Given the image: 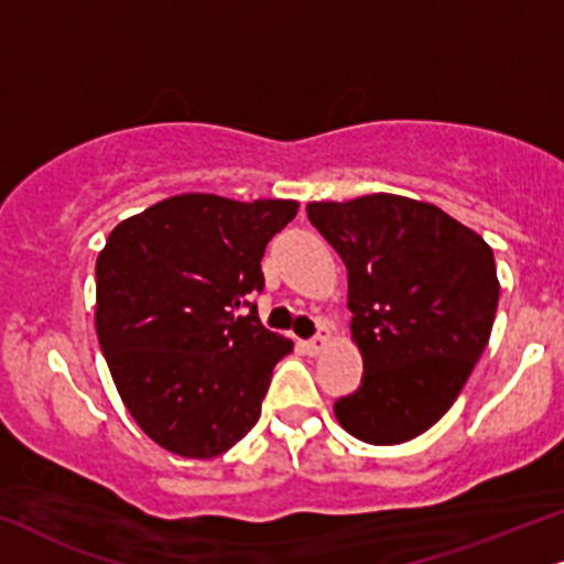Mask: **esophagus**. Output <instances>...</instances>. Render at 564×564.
<instances>
[{
  "instance_id": "34e87169",
  "label": "esophagus",
  "mask_w": 564,
  "mask_h": 564,
  "mask_svg": "<svg viewBox=\"0 0 564 564\" xmlns=\"http://www.w3.org/2000/svg\"><path fill=\"white\" fill-rule=\"evenodd\" d=\"M326 345H329V329H326V326H318V335L314 339H308L303 347L308 356H318V352L326 350Z\"/></svg>"
}]
</instances>
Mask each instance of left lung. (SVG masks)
<instances>
[{
  "mask_svg": "<svg viewBox=\"0 0 564 564\" xmlns=\"http://www.w3.org/2000/svg\"><path fill=\"white\" fill-rule=\"evenodd\" d=\"M347 267L364 379L335 402L347 434L402 444L457 400L489 343L499 280L489 242L440 206L392 193L305 206Z\"/></svg>",
  "mask_w": 564,
  "mask_h": 564,
  "instance_id": "1",
  "label": "left lung"
}]
</instances>
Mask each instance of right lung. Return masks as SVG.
Returning a JSON list of instances; mask_svg holds the SVG:
<instances>
[{
  "label": "right lung",
  "mask_w": 564,
  "mask_h": 564,
  "mask_svg": "<svg viewBox=\"0 0 564 564\" xmlns=\"http://www.w3.org/2000/svg\"><path fill=\"white\" fill-rule=\"evenodd\" d=\"M297 200L183 193L109 232L96 259V335L115 387L159 447L208 460L261 415L293 343L239 308L263 290L267 242Z\"/></svg>",
  "instance_id": "right-lung-1"
}]
</instances>
